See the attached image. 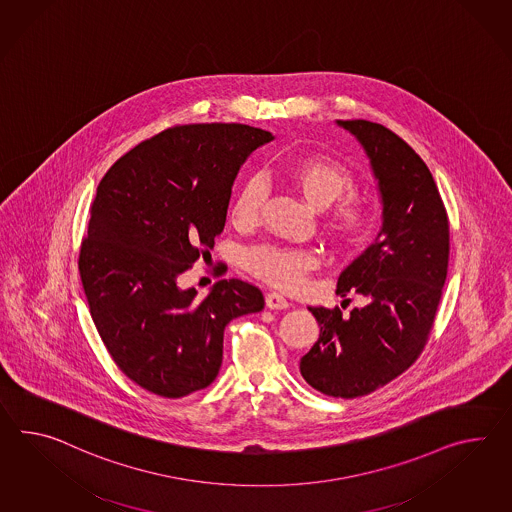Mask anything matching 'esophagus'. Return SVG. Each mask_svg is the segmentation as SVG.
<instances>
[{"instance_id": "esophagus-1", "label": "esophagus", "mask_w": 512, "mask_h": 512, "mask_svg": "<svg viewBox=\"0 0 512 512\" xmlns=\"http://www.w3.org/2000/svg\"><path fill=\"white\" fill-rule=\"evenodd\" d=\"M266 307L268 309H288L290 303L285 296H281L277 292H270V294H266Z\"/></svg>"}]
</instances>
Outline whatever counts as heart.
Returning a JSON list of instances; mask_svg holds the SVG:
<instances>
[{"label":"heart","mask_w":512,"mask_h":512,"mask_svg":"<svg viewBox=\"0 0 512 512\" xmlns=\"http://www.w3.org/2000/svg\"><path fill=\"white\" fill-rule=\"evenodd\" d=\"M288 185L296 188L312 209L324 211L337 203L325 220V229L333 242L349 248L359 244L374 222V212L361 198L351 194L357 181L355 175L337 159L325 155H305L283 170ZM264 187L259 179L246 181L231 203V222L238 229H251L261 218ZM244 264L248 272L283 290H298L307 274L318 266L316 251L309 248H283V246H259L246 253Z\"/></svg>","instance_id":"1"}]
</instances>
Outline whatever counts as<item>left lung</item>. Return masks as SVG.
I'll return each instance as SVG.
<instances>
[{"instance_id": "8db88e82", "label": "left lung", "mask_w": 512, "mask_h": 512, "mask_svg": "<svg viewBox=\"0 0 512 512\" xmlns=\"http://www.w3.org/2000/svg\"><path fill=\"white\" fill-rule=\"evenodd\" d=\"M337 124L370 159L383 225L338 277V296L366 305L344 318L338 307H309L320 337L300 372L325 396L351 399L385 387L422 353L448 275L449 224L433 175L403 138L368 120Z\"/></svg>"}]
</instances>
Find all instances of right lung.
<instances>
[{
    "instance_id": "obj_1",
    "label": "right lung",
    "mask_w": 512,
    "mask_h": 512,
    "mask_svg": "<svg viewBox=\"0 0 512 512\" xmlns=\"http://www.w3.org/2000/svg\"><path fill=\"white\" fill-rule=\"evenodd\" d=\"M270 140L250 125H175L101 179L79 274L105 348L138 387L163 398L209 387L225 325L264 309L261 290L246 281L222 279L198 300L177 277L211 257L240 166Z\"/></svg>"
}]
</instances>
